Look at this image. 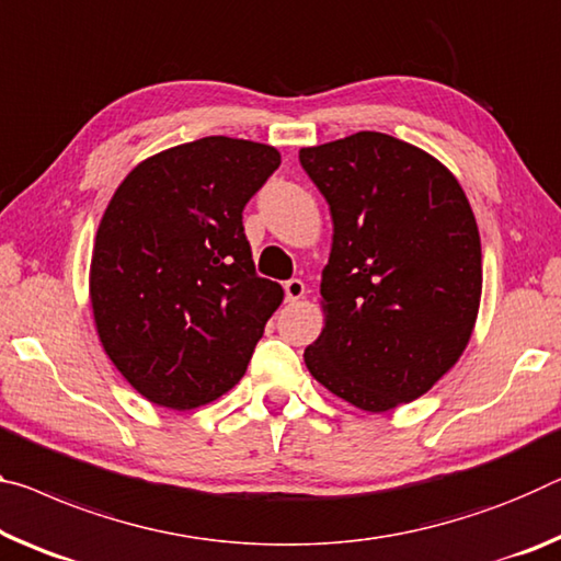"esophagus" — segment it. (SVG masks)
I'll return each mask as SVG.
<instances>
[{
	"label": "esophagus",
	"mask_w": 561,
	"mask_h": 561,
	"mask_svg": "<svg viewBox=\"0 0 561 561\" xmlns=\"http://www.w3.org/2000/svg\"><path fill=\"white\" fill-rule=\"evenodd\" d=\"M284 297H287V301H297L305 297V282L301 279L284 282Z\"/></svg>",
	"instance_id": "esophagus-1"
}]
</instances>
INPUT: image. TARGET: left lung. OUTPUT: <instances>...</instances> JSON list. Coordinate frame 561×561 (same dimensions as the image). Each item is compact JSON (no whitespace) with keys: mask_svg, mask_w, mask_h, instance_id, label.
Listing matches in <instances>:
<instances>
[{"mask_svg":"<svg viewBox=\"0 0 561 561\" xmlns=\"http://www.w3.org/2000/svg\"><path fill=\"white\" fill-rule=\"evenodd\" d=\"M299 162L334 225L327 322L307 369L367 412L412 402L472 336L482 297L472 207L447 167L381 131L307 147Z\"/></svg>","mask_w":561,"mask_h":561,"instance_id":"8db88e82","label":"left lung"}]
</instances>
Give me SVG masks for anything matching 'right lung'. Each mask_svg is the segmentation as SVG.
Instances as JSON below:
<instances>
[{
	"instance_id": "1",
	"label": "right lung",
	"mask_w": 561,
	"mask_h": 561,
	"mask_svg": "<svg viewBox=\"0 0 561 561\" xmlns=\"http://www.w3.org/2000/svg\"><path fill=\"white\" fill-rule=\"evenodd\" d=\"M274 147L204 137L131 169L96 229L89 272L104 352L149 402L194 409L232 389L282 305L254 270L242 211Z\"/></svg>"
}]
</instances>
